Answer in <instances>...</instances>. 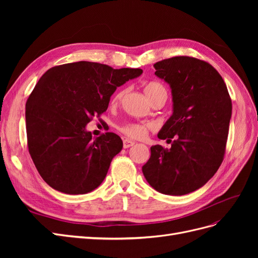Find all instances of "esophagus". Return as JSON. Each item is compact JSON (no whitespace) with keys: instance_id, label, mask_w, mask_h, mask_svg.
Here are the masks:
<instances>
[{"instance_id":"esophagus-1","label":"esophagus","mask_w":258,"mask_h":258,"mask_svg":"<svg viewBox=\"0 0 258 258\" xmlns=\"http://www.w3.org/2000/svg\"><path fill=\"white\" fill-rule=\"evenodd\" d=\"M132 145H135V141H131L129 139H123V148H128Z\"/></svg>"}]
</instances>
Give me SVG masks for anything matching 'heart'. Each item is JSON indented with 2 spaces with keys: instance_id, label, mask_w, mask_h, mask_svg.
I'll list each match as a JSON object with an SVG mask.
<instances>
[{
  "instance_id": "b5f03b06",
  "label": "heart",
  "mask_w": 258,
  "mask_h": 258,
  "mask_svg": "<svg viewBox=\"0 0 258 258\" xmlns=\"http://www.w3.org/2000/svg\"><path fill=\"white\" fill-rule=\"evenodd\" d=\"M144 91L146 93L147 98L151 99L152 97L157 95V93H159V92H165L166 89L158 82H150L145 85ZM122 93H123L122 91L117 93L114 100L118 101L122 97ZM153 128H154V123H152V122H132V123L124 124V126H122L120 128V130L122 134H124L131 139L142 140L147 136L148 131L152 130Z\"/></svg>"
}]
</instances>
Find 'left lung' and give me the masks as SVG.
I'll return each instance as SVG.
<instances>
[{
	"label": "left lung",
	"mask_w": 258,
	"mask_h": 258,
	"mask_svg": "<svg viewBox=\"0 0 258 258\" xmlns=\"http://www.w3.org/2000/svg\"><path fill=\"white\" fill-rule=\"evenodd\" d=\"M154 68L172 95V115L157 135L171 147L152 146L142 172L154 189L182 196L199 189L220 168L231 99L220 73L206 61L179 56L156 62Z\"/></svg>",
	"instance_id": "obj_1"
}]
</instances>
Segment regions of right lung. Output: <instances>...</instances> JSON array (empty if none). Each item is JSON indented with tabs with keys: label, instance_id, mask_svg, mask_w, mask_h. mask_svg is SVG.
I'll return each mask as SVG.
<instances>
[{
	"label": "right lung",
	"instance_id": "add662e5",
	"mask_svg": "<svg viewBox=\"0 0 258 258\" xmlns=\"http://www.w3.org/2000/svg\"><path fill=\"white\" fill-rule=\"evenodd\" d=\"M142 73L80 61L43 74L26 104L27 137L38 173L53 189L81 195L103 182L122 141L113 132L92 138L86 126L107 110L117 87Z\"/></svg>",
	"mask_w": 258,
	"mask_h": 258
}]
</instances>
